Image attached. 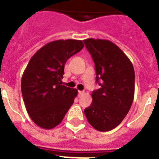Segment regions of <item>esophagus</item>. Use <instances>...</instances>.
I'll return each instance as SVG.
<instances>
[{
	"label": "esophagus",
	"instance_id": "obj_1",
	"mask_svg": "<svg viewBox=\"0 0 159 159\" xmlns=\"http://www.w3.org/2000/svg\"><path fill=\"white\" fill-rule=\"evenodd\" d=\"M78 93H79V95H80H80H82L84 93V91H79Z\"/></svg>",
	"mask_w": 159,
	"mask_h": 159
}]
</instances>
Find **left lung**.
Listing matches in <instances>:
<instances>
[{
  "label": "left lung",
  "instance_id": "8db88e82",
  "mask_svg": "<svg viewBox=\"0 0 159 159\" xmlns=\"http://www.w3.org/2000/svg\"><path fill=\"white\" fill-rule=\"evenodd\" d=\"M95 63L96 83L92 102L84 110L88 121L99 131H108L121 123L130 111L134 95V70L130 60L110 40H84Z\"/></svg>",
  "mask_w": 159,
  "mask_h": 159
}]
</instances>
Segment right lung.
<instances>
[{"mask_svg": "<svg viewBox=\"0 0 159 159\" xmlns=\"http://www.w3.org/2000/svg\"><path fill=\"white\" fill-rule=\"evenodd\" d=\"M84 46L82 40L52 41L29 60L22 75V96L29 116L40 127H57L73 104L78 91L61 85V79L67 60Z\"/></svg>", "mask_w": 159, "mask_h": 159, "instance_id": "obj_1", "label": "right lung"}]
</instances>
